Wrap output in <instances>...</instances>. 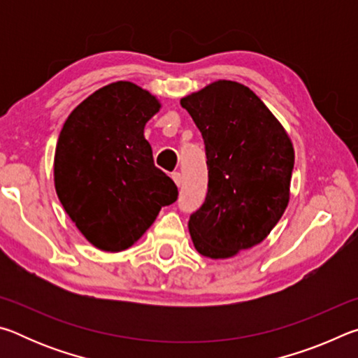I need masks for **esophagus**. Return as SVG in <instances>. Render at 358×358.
I'll return each instance as SVG.
<instances>
[{
	"mask_svg": "<svg viewBox=\"0 0 358 358\" xmlns=\"http://www.w3.org/2000/svg\"><path fill=\"white\" fill-rule=\"evenodd\" d=\"M172 180L175 181V185L181 186V173L180 172H172Z\"/></svg>",
	"mask_w": 358,
	"mask_h": 358,
	"instance_id": "esophagus-1",
	"label": "esophagus"
}]
</instances>
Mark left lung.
Returning <instances> with one entry per match:
<instances>
[{"mask_svg":"<svg viewBox=\"0 0 358 358\" xmlns=\"http://www.w3.org/2000/svg\"><path fill=\"white\" fill-rule=\"evenodd\" d=\"M201 131L208 191L189 216L205 257L226 259L259 245L289 202L294 148L273 113L245 85L217 80L180 101Z\"/></svg>","mask_w":358,"mask_h":358,"instance_id":"8db88e82","label":"left lung"}]
</instances>
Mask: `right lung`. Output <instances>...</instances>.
Segmentation results:
<instances>
[{
  "instance_id": "obj_1",
  "label": "right lung",
  "mask_w": 358,
  "mask_h": 358,
  "mask_svg": "<svg viewBox=\"0 0 358 358\" xmlns=\"http://www.w3.org/2000/svg\"><path fill=\"white\" fill-rule=\"evenodd\" d=\"M155 96L131 82H115L78 104L59 132L55 187L59 202L90 243L128 250L178 197L157 169L143 137L159 110Z\"/></svg>"
}]
</instances>
